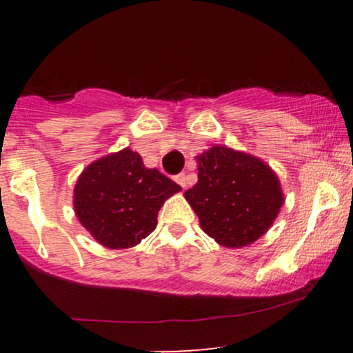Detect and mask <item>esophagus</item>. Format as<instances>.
I'll return each instance as SVG.
<instances>
[{
  "instance_id": "esophagus-1",
  "label": "esophagus",
  "mask_w": 353,
  "mask_h": 353,
  "mask_svg": "<svg viewBox=\"0 0 353 353\" xmlns=\"http://www.w3.org/2000/svg\"><path fill=\"white\" fill-rule=\"evenodd\" d=\"M174 181H176L182 189H185V185H188V181H185V174H177V176L174 177Z\"/></svg>"
}]
</instances>
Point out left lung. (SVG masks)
<instances>
[{"label":"left lung","mask_w":353,"mask_h":353,"mask_svg":"<svg viewBox=\"0 0 353 353\" xmlns=\"http://www.w3.org/2000/svg\"><path fill=\"white\" fill-rule=\"evenodd\" d=\"M197 184L184 197L219 245L241 249L261 239L283 205L277 174L244 151L212 145L196 156Z\"/></svg>","instance_id":"1"}]
</instances>
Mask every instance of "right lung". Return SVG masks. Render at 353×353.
<instances>
[{
  "label": "right lung",
  "instance_id": "1",
  "mask_svg": "<svg viewBox=\"0 0 353 353\" xmlns=\"http://www.w3.org/2000/svg\"><path fill=\"white\" fill-rule=\"evenodd\" d=\"M182 188L124 148L92 161L76 181L72 208L84 229L108 249H129L156 229L157 212Z\"/></svg>",
  "mask_w": 353,
  "mask_h": 353
}]
</instances>
